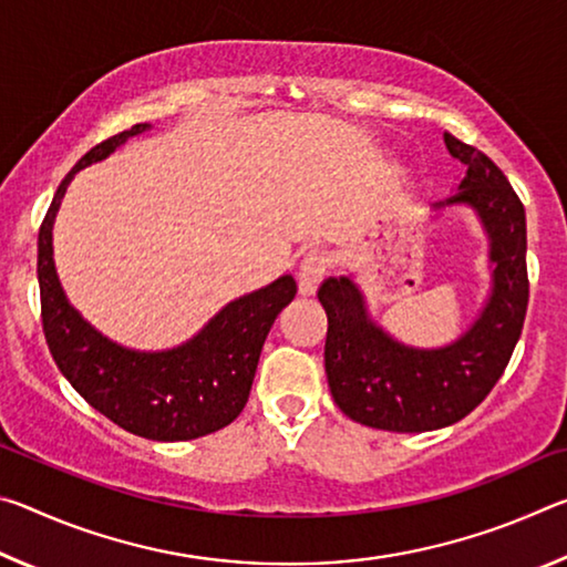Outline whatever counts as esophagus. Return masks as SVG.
Returning a JSON list of instances; mask_svg holds the SVG:
<instances>
[{
	"mask_svg": "<svg viewBox=\"0 0 567 567\" xmlns=\"http://www.w3.org/2000/svg\"><path fill=\"white\" fill-rule=\"evenodd\" d=\"M328 270H330L328 255L320 252V249H310V252L302 257L300 270H297V287H300V295H315V290H318Z\"/></svg>",
	"mask_w": 567,
	"mask_h": 567,
	"instance_id": "esophagus-1",
	"label": "esophagus"
}]
</instances>
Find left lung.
<instances>
[{
    "label": "left lung",
    "instance_id": "left-lung-1",
    "mask_svg": "<svg viewBox=\"0 0 567 567\" xmlns=\"http://www.w3.org/2000/svg\"><path fill=\"white\" fill-rule=\"evenodd\" d=\"M450 155L467 167L453 197L435 207L470 205L491 239L493 290L470 330L435 350L408 348L370 320L350 277H328L318 300L328 312L324 372L338 408L360 425L427 433L470 415L511 362L527 310L525 207L503 169L445 132Z\"/></svg>",
    "mask_w": 567,
    "mask_h": 567
}]
</instances>
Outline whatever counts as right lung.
Wrapping results in <instances>:
<instances>
[{"label":"right lung","instance_id":"obj_1","mask_svg":"<svg viewBox=\"0 0 567 567\" xmlns=\"http://www.w3.org/2000/svg\"><path fill=\"white\" fill-rule=\"evenodd\" d=\"M134 124L92 147L56 187L40 227L37 277L47 344L70 385L132 435L177 443L229 425L249 398L262 344L282 307L292 302V275L223 307L189 342L165 352H137L104 338L66 302L52 257V225L76 172L100 162L134 134Z\"/></svg>","mask_w":567,"mask_h":567}]
</instances>
